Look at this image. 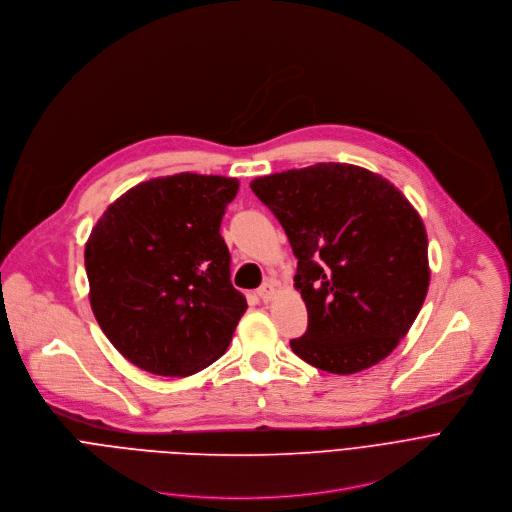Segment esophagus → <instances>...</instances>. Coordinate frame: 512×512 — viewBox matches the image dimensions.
<instances>
[{"instance_id":"34e87169","label":"esophagus","mask_w":512,"mask_h":512,"mask_svg":"<svg viewBox=\"0 0 512 512\" xmlns=\"http://www.w3.org/2000/svg\"><path fill=\"white\" fill-rule=\"evenodd\" d=\"M274 294H276V282H274V280H266V282H262V286L258 288V296H260L262 302H268Z\"/></svg>"}]
</instances>
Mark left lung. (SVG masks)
I'll return each mask as SVG.
<instances>
[{
	"label": "left lung",
	"mask_w": 512,
	"mask_h": 512,
	"mask_svg": "<svg viewBox=\"0 0 512 512\" xmlns=\"http://www.w3.org/2000/svg\"><path fill=\"white\" fill-rule=\"evenodd\" d=\"M256 197L296 256L309 327L290 349L349 375L383 361L414 325L430 284L422 218L387 179L347 163L258 177Z\"/></svg>",
	"instance_id": "obj_1"
}]
</instances>
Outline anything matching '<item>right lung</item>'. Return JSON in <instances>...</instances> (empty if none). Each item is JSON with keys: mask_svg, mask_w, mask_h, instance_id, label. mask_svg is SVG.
<instances>
[{"mask_svg": "<svg viewBox=\"0 0 512 512\" xmlns=\"http://www.w3.org/2000/svg\"><path fill=\"white\" fill-rule=\"evenodd\" d=\"M238 179L145 181L102 214L84 248L92 313L133 365L185 377L218 361L246 313L220 234Z\"/></svg>", "mask_w": 512, "mask_h": 512, "instance_id": "1", "label": "right lung"}]
</instances>
